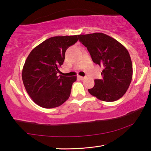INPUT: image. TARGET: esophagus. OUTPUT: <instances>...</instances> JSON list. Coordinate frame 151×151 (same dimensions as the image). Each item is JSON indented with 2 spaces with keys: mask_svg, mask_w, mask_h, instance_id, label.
Wrapping results in <instances>:
<instances>
[{
  "mask_svg": "<svg viewBox=\"0 0 151 151\" xmlns=\"http://www.w3.org/2000/svg\"><path fill=\"white\" fill-rule=\"evenodd\" d=\"M78 78L79 79H80V80H82V81L85 80V79L86 78L85 76H78Z\"/></svg>",
  "mask_w": 151,
  "mask_h": 151,
  "instance_id": "34e87169",
  "label": "esophagus"
}]
</instances>
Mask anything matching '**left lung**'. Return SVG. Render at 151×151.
<instances>
[{"instance_id":"obj_1","label":"left lung","mask_w":151,"mask_h":151,"mask_svg":"<svg viewBox=\"0 0 151 151\" xmlns=\"http://www.w3.org/2000/svg\"><path fill=\"white\" fill-rule=\"evenodd\" d=\"M78 40L87 48L93 62L104 67L102 79H95L91 95L101 101L113 102L121 99L131 83L132 65L127 48L104 33L79 35Z\"/></svg>"}]
</instances>
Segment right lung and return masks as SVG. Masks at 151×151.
I'll use <instances>...</instances> for the list:
<instances>
[{"label": "right lung", "instance_id": "add662e5", "mask_svg": "<svg viewBox=\"0 0 151 151\" xmlns=\"http://www.w3.org/2000/svg\"><path fill=\"white\" fill-rule=\"evenodd\" d=\"M77 40L76 35L50 37L33 48L28 56L22 78L27 93L39 106L55 108L69 98L76 76L58 73L66 49Z\"/></svg>", "mask_w": 151, "mask_h": 151}]
</instances>
